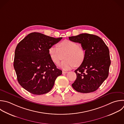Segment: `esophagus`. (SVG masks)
Segmentation results:
<instances>
[{
  "mask_svg": "<svg viewBox=\"0 0 124 124\" xmlns=\"http://www.w3.org/2000/svg\"><path fill=\"white\" fill-rule=\"evenodd\" d=\"M67 73H68V72H67V71H62V74H67Z\"/></svg>",
  "mask_w": 124,
  "mask_h": 124,
  "instance_id": "34e87169",
  "label": "esophagus"
}]
</instances>
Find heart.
I'll use <instances>...</instances> for the list:
<instances>
[{
  "label": "heart",
  "mask_w": 124,
  "mask_h": 124,
  "mask_svg": "<svg viewBox=\"0 0 124 124\" xmlns=\"http://www.w3.org/2000/svg\"><path fill=\"white\" fill-rule=\"evenodd\" d=\"M59 47L53 46L49 49V54L55 64L62 62L59 66L64 70H68L74 66H79L83 62L85 54L84 49L75 42L70 40H64L59 45Z\"/></svg>",
  "instance_id": "heart-1"
}]
</instances>
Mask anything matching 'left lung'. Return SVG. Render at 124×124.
<instances>
[{
  "mask_svg": "<svg viewBox=\"0 0 124 124\" xmlns=\"http://www.w3.org/2000/svg\"><path fill=\"white\" fill-rule=\"evenodd\" d=\"M75 43L81 44L85 50V59L75 71L77 78L72 84L77 92L89 93L96 91L108 75L110 60L109 50L99 37L82 33L69 37Z\"/></svg>",
  "mask_w": 124,
  "mask_h": 124,
  "instance_id": "8db88e82",
  "label": "left lung"
}]
</instances>
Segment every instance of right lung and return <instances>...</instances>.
<instances>
[{
	"mask_svg": "<svg viewBox=\"0 0 124 124\" xmlns=\"http://www.w3.org/2000/svg\"><path fill=\"white\" fill-rule=\"evenodd\" d=\"M62 38L32 32L18 44L14 66L19 83L29 92L36 95L49 92L62 74L49 54L50 47Z\"/></svg>",
	"mask_w": 124,
	"mask_h": 124,
	"instance_id": "add662e5",
	"label": "right lung"
}]
</instances>
